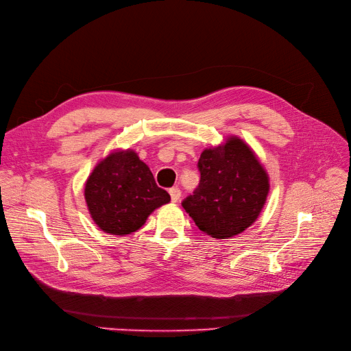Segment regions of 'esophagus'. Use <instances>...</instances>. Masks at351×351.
<instances>
[{"label":"esophagus","instance_id":"1","mask_svg":"<svg viewBox=\"0 0 351 351\" xmlns=\"http://www.w3.org/2000/svg\"><path fill=\"white\" fill-rule=\"evenodd\" d=\"M169 193H170V197H171V202L177 203L178 199H180V197H181V191L177 187H173V189H170Z\"/></svg>","mask_w":351,"mask_h":351}]
</instances>
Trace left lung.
<instances>
[{"label": "left lung", "instance_id": "left-lung-1", "mask_svg": "<svg viewBox=\"0 0 351 351\" xmlns=\"http://www.w3.org/2000/svg\"><path fill=\"white\" fill-rule=\"evenodd\" d=\"M198 170L199 184L181 204L199 230L213 239H230L257 220L270 182L247 143L232 136L206 148Z\"/></svg>", "mask_w": 351, "mask_h": 351}]
</instances>
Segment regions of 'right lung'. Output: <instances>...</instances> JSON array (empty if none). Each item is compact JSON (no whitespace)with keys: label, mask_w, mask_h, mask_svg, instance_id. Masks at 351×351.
Wrapping results in <instances>:
<instances>
[{"label":"right lung","mask_w":351,"mask_h":351,"mask_svg":"<svg viewBox=\"0 0 351 351\" xmlns=\"http://www.w3.org/2000/svg\"><path fill=\"white\" fill-rule=\"evenodd\" d=\"M84 197L94 223L114 236L137 231L149 214L170 202L132 149H115L99 161L86 181Z\"/></svg>","instance_id":"1"}]
</instances>
